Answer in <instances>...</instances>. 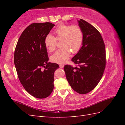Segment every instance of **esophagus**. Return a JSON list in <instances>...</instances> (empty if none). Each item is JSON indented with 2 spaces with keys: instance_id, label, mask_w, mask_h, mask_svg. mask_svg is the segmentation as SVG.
<instances>
[{
  "instance_id": "1",
  "label": "esophagus",
  "mask_w": 125,
  "mask_h": 125,
  "mask_svg": "<svg viewBox=\"0 0 125 125\" xmlns=\"http://www.w3.org/2000/svg\"><path fill=\"white\" fill-rule=\"evenodd\" d=\"M60 67L61 68H63V67H64V65L62 64H60Z\"/></svg>"
}]
</instances>
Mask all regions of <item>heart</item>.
Segmentation results:
<instances>
[{
    "mask_svg": "<svg viewBox=\"0 0 125 125\" xmlns=\"http://www.w3.org/2000/svg\"><path fill=\"white\" fill-rule=\"evenodd\" d=\"M55 37L48 35L44 39V45L49 52L56 48V40H60L61 47L51 56L52 62L63 64L69 58L71 52L76 53L82 46L83 40V33L78 26L61 24L54 30Z\"/></svg>",
    "mask_w": 125,
    "mask_h": 125,
    "instance_id": "1",
    "label": "heart"
}]
</instances>
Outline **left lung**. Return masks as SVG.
Instances as JSON below:
<instances>
[{
  "label": "left lung",
  "instance_id": "left-lung-1",
  "mask_svg": "<svg viewBox=\"0 0 125 125\" xmlns=\"http://www.w3.org/2000/svg\"><path fill=\"white\" fill-rule=\"evenodd\" d=\"M83 33L82 46L71 61L78 67L66 65V78L72 89L79 94L91 91L102 78L106 65L105 44L96 28L83 19L77 20Z\"/></svg>",
  "mask_w": 125,
  "mask_h": 125
}]
</instances>
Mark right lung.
Segmentation results:
<instances>
[{
    "label": "right lung",
    "mask_w": 125,
    "mask_h": 125,
    "mask_svg": "<svg viewBox=\"0 0 125 125\" xmlns=\"http://www.w3.org/2000/svg\"><path fill=\"white\" fill-rule=\"evenodd\" d=\"M55 26L50 22L33 23L23 31L14 52V62L18 78L33 97L42 99L54 89L56 63H50L44 39Z\"/></svg>",
    "instance_id": "obj_1"
}]
</instances>
